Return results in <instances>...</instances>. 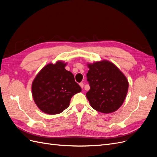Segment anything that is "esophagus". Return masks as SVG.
Wrapping results in <instances>:
<instances>
[{
    "label": "esophagus",
    "instance_id": "34e87169",
    "mask_svg": "<svg viewBox=\"0 0 157 157\" xmlns=\"http://www.w3.org/2000/svg\"><path fill=\"white\" fill-rule=\"evenodd\" d=\"M79 85H80V87H81L82 88H83V87H84V83H83V82H80V83L79 84Z\"/></svg>",
    "mask_w": 157,
    "mask_h": 157
}]
</instances>
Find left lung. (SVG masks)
I'll return each mask as SVG.
<instances>
[{"mask_svg":"<svg viewBox=\"0 0 157 157\" xmlns=\"http://www.w3.org/2000/svg\"><path fill=\"white\" fill-rule=\"evenodd\" d=\"M88 67L86 77L90 89L86 97L90 105L101 113L117 111L126 96L127 78L115 65L108 61L89 64Z\"/></svg>","mask_w":157,"mask_h":157,"instance_id":"8db88e82","label":"left lung"}]
</instances>
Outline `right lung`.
<instances>
[{
	"label": "right lung",
	"instance_id": "obj_1",
	"mask_svg": "<svg viewBox=\"0 0 157 157\" xmlns=\"http://www.w3.org/2000/svg\"><path fill=\"white\" fill-rule=\"evenodd\" d=\"M65 63H50L36 75L32 84L33 97L42 111L50 115L63 112L71 98L81 92L73 73L65 69Z\"/></svg>",
	"mask_w": 157,
	"mask_h": 157
}]
</instances>
